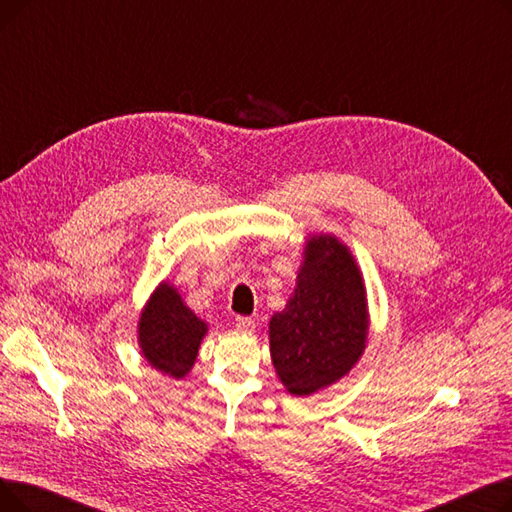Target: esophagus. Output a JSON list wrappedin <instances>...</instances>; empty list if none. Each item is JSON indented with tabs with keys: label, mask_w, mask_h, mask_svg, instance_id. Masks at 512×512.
Returning a JSON list of instances; mask_svg holds the SVG:
<instances>
[{
	"label": "esophagus",
	"mask_w": 512,
	"mask_h": 512,
	"mask_svg": "<svg viewBox=\"0 0 512 512\" xmlns=\"http://www.w3.org/2000/svg\"><path fill=\"white\" fill-rule=\"evenodd\" d=\"M234 326L238 328V330H242V332H255V319H251V317H245V315H238L236 319H234Z\"/></svg>",
	"instance_id": "obj_1"
}]
</instances>
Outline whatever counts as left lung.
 <instances>
[{
  "label": "left lung",
  "instance_id": "1",
  "mask_svg": "<svg viewBox=\"0 0 512 512\" xmlns=\"http://www.w3.org/2000/svg\"><path fill=\"white\" fill-rule=\"evenodd\" d=\"M359 265L332 234L309 236L292 297L270 319L272 363L284 388L309 396L342 380L367 346Z\"/></svg>",
  "mask_w": 512,
  "mask_h": 512
}]
</instances>
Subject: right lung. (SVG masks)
Returning a JSON list of instances; mask_svg holds the SVG:
<instances>
[{
    "label": "right lung",
    "mask_w": 512,
    "mask_h": 512,
    "mask_svg": "<svg viewBox=\"0 0 512 512\" xmlns=\"http://www.w3.org/2000/svg\"><path fill=\"white\" fill-rule=\"evenodd\" d=\"M207 324L188 309L178 290L161 282L139 317V346L147 363L182 380L193 369Z\"/></svg>",
    "instance_id": "1"
}]
</instances>
